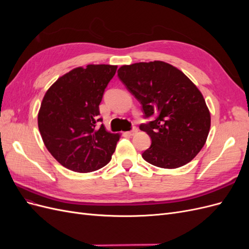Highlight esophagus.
<instances>
[{
	"label": "esophagus",
	"mask_w": 249,
	"mask_h": 249,
	"mask_svg": "<svg viewBox=\"0 0 249 249\" xmlns=\"http://www.w3.org/2000/svg\"><path fill=\"white\" fill-rule=\"evenodd\" d=\"M137 133V129H136V127H134V129L132 130V131H129V132H126V134L127 135H129V136H134V135L135 134H136Z\"/></svg>",
	"instance_id": "esophagus-1"
}]
</instances>
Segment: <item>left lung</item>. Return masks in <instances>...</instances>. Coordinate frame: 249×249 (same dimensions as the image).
Returning a JSON list of instances; mask_svg holds the SVG:
<instances>
[{"label": "left lung", "instance_id": "1", "mask_svg": "<svg viewBox=\"0 0 249 249\" xmlns=\"http://www.w3.org/2000/svg\"><path fill=\"white\" fill-rule=\"evenodd\" d=\"M119 79L141 103L145 117L141 124L152 138L142 158L157 167L175 169L193 160L205 145L211 114L194 83L177 67L164 61L123 65Z\"/></svg>", "mask_w": 249, "mask_h": 249}]
</instances>
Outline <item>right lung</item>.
Masks as SVG:
<instances>
[{
  "label": "right lung",
  "instance_id": "1",
  "mask_svg": "<svg viewBox=\"0 0 249 249\" xmlns=\"http://www.w3.org/2000/svg\"><path fill=\"white\" fill-rule=\"evenodd\" d=\"M116 65L89 64L60 77L44 94L38 112V129L44 145L65 168L91 172L107 165L119 134L101 122L100 104Z\"/></svg>",
  "mask_w": 249,
  "mask_h": 249
}]
</instances>
